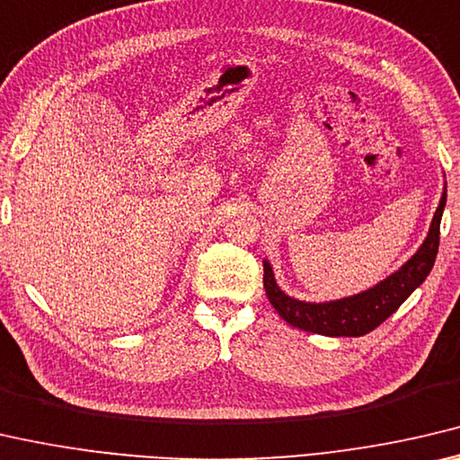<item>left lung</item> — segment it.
Instances as JSON below:
<instances>
[{
  "label": "left lung",
  "mask_w": 460,
  "mask_h": 460,
  "mask_svg": "<svg viewBox=\"0 0 460 460\" xmlns=\"http://www.w3.org/2000/svg\"><path fill=\"white\" fill-rule=\"evenodd\" d=\"M444 206H447V187L440 198V206L432 217L430 232L418 252L405 265L389 275L385 281L375 285L358 296L328 301V304H307V301L293 299L279 289L275 281L273 269L269 261L262 262V283H265L267 297L281 318L293 328L305 330L322 336H365L385 322L411 291L420 288L434 267L440 243V220Z\"/></svg>",
  "instance_id": "obj_1"
}]
</instances>
